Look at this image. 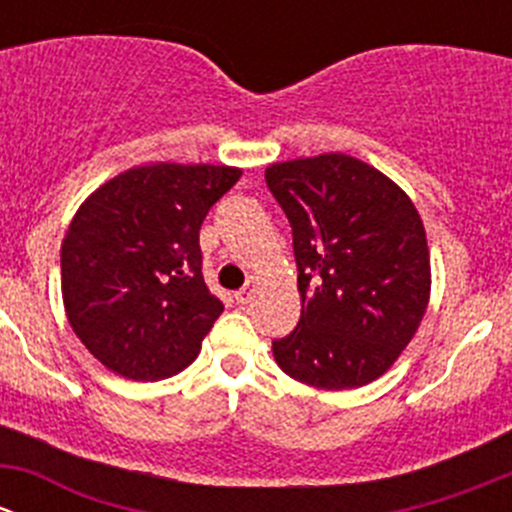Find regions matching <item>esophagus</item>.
Here are the masks:
<instances>
[{
  "label": "esophagus",
  "mask_w": 512,
  "mask_h": 512,
  "mask_svg": "<svg viewBox=\"0 0 512 512\" xmlns=\"http://www.w3.org/2000/svg\"><path fill=\"white\" fill-rule=\"evenodd\" d=\"M255 292H257V282H255V280H250V282H247L245 287L237 289V292H235V299H237V302H240V304H247V302H250L252 297H255Z\"/></svg>",
  "instance_id": "1"
}]
</instances>
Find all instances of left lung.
Wrapping results in <instances>:
<instances>
[{
  "mask_svg": "<svg viewBox=\"0 0 512 512\" xmlns=\"http://www.w3.org/2000/svg\"><path fill=\"white\" fill-rule=\"evenodd\" d=\"M292 225L302 317L272 342L280 369L327 391L371 384L414 339L431 297L421 215L381 170L347 153L272 163Z\"/></svg>",
  "mask_w": 512,
  "mask_h": 512,
  "instance_id": "8db88e82",
  "label": "left lung"
}]
</instances>
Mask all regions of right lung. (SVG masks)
I'll return each mask as SVG.
<instances>
[{
    "label": "right lung",
    "mask_w": 512,
    "mask_h": 512,
    "mask_svg": "<svg viewBox=\"0 0 512 512\" xmlns=\"http://www.w3.org/2000/svg\"><path fill=\"white\" fill-rule=\"evenodd\" d=\"M240 175L232 165H138L76 210L61 242L64 309L113 374L158 381L198 356L223 312L200 272V225Z\"/></svg>",
    "instance_id": "obj_1"
}]
</instances>
